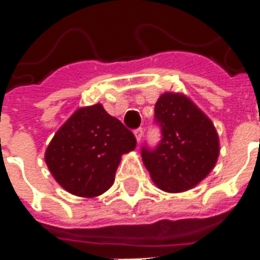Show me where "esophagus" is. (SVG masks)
I'll list each match as a JSON object with an SVG mask.
<instances>
[{
	"mask_svg": "<svg viewBox=\"0 0 260 260\" xmlns=\"http://www.w3.org/2000/svg\"><path fill=\"white\" fill-rule=\"evenodd\" d=\"M134 135H135V138H136V142L139 143L142 139V136H143V129H142V128H138V129L134 131Z\"/></svg>",
	"mask_w": 260,
	"mask_h": 260,
	"instance_id": "34e87169",
	"label": "esophagus"
}]
</instances>
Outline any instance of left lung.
<instances>
[{"mask_svg": "<svg viewBox=\"0 0 260 260\" xmlns=\"http://www.w3.org/2000/svg\"><path fill=\"white\" fill-rule=\"evenodd\" d=\"M161 142L154 150L142 149L152 181L170 193L188 191L210 174L220 154L212 119L182 93L166 91L154 106Z\"/></svg>", "mask_w": 260, "mask_h": 260, "instance_id": "8db88e82", "label": "left lung"}]
</instances>
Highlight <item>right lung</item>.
I'll use <instances>...</instances> for the list:
<instances>
[{
	"label": "right lung",
	"instance_id": "obj_1",
	"mask_svg": "<svg viewBox=\"0 0 260 260\" xmlns=\"http://www.w3.org/2000/svg\"><path fill=\"white\" fill-rule=\"evenodd\" d=\"M136 146L134 134L103 104L80 107L48 143L44 160L54 180L80 198H96L111 188L125 153Z\"/></svg>",
	"mask_w": 260,
	"mask_h": 260
}]
</instances>
